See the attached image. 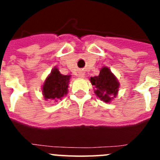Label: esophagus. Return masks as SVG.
Wrapping results in <instances>:
<instances>
[{"label":"esophagus","mask_w":160,"mask_h":160,"mask_svg":"<svg viewBox=\"0 0 160 160\" xmlns=\"http://www.w3.org/2000/svg\"><path fill=\"white\" fill-rule=\"evenodd\" d=\"M78 77L79 78H83V77H84V75H83V74H79Z\"/></svg>","instance_id":"34e87169"}]
</instances>
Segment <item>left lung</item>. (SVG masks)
I'll return each mask as SVG.
<instances>
[{
  "label": "left lung",
  "instance_id": "obj_1",
  "mask_svg": "<svg viewBox=\"0 0 160 160\" xmlns=\"http://www.w3.org/2000/svg\"><path fill=\"white\" fill-rule=\"evenodd\" d=\"M90 82L96 88L95 94L103 102H109L117 95L119 83L107 67H103L98 76L90 78Z\"/></svg>",
  "mask_w": 160,
  "mask_h": 160
}]
</instances>
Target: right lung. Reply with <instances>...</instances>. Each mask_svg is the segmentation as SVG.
I'll list each match as a JSON object with an SVG mask.
<instances>
[{
    "label": "right lung",
    "mask_w": 160,
    "mask_h": 160,
    "mask_svg": "<svg viewBox=\"0 0 160 160\" xmlns=\"http://www.w3.org/2000/svg\"><path fill=\"white\" fill-rule=\"evenodd\" d=\"M70 75H63L57 68L51 71L42 87V93L46 99L57 101L68 93Z\"/></svg>",
    "instance_id": "add662e5"
}]
</instances>
